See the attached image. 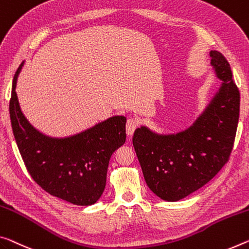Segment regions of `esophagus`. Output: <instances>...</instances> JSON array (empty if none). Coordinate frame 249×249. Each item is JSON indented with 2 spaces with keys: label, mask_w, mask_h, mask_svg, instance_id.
Segmentation results:
<instances>
[{
  "label": "esophagus",
  "mask_w": 249,
  "mask_h": 249,
  "mask_svg": "<svg viewBox=\"0 0 249 249\" xmlns=\"http://www.w3.org/2000/svg\"><path fill=\"white\" fill-rule=\"evenodd\" d=\"M137 126H139V121L135 120V118H128L127 122H126V132H127L128 135H132Z\"/></svg>",
  "instance_id": "1"
}]
</instances>
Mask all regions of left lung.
Segmentation results:
<instances>
[{"mask_svg":"<svg viewBox=\"0 0 249 249\" xmlns=\"http://www.w3.org/2000/svg\"><path fill=\"white\" fill-rule=\"evenodd\" d=\"M211 64L222 85L187 129L161 135L141 126L133 136L146 184L154 194L177 202L207 184L230 159L239 118L240 95L230 63L211 52Z\"/></svg>","mask_w":249,"mask_h":249,"instance_id":"left-lung-1","label":"left lung"}]
</instances>
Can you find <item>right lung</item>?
I'll use <instances>...</instances> for the list:
<instances>
[{"label": "right lung", "instance_id": "add662e5", "mask_svg": "<svg viewBox=\"0 0 249 249\" xmlns=\"http://www.w3.org/2000/svg\"><path fill=\"white\" fill-rule=\"evenodd\" d=\"M23 63L13 78L10 117L27 172L45 192L80 206L95 204L104 192L109 159L126 140V117L113 116L76 135L54 139L29 123L15 88Z\"/></svg>", "mask_w": 249, "mask_h": 249}]
</instances>
